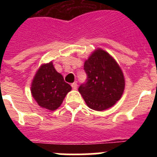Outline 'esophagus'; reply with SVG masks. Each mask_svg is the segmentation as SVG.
<instances>
[{
  "label": "esophagus",
  "mask_w": 157,
  "mask_h": 157,
  "mask_svg": "<svg viewBox=\"0 0 157 157\" xmlns=\"http://www.w3.org/2000/svg\"><path fill=\"white\" fill-rule=\"evenodd\" d=\"M71 87H72V89H73V90H77L78 84L76 82L72 83V84H71Z\"/></svg>",
  "instance_id": "obj_1"
}]
</instances>
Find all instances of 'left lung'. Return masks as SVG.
Segmentation results:
<instances>
[{"label":"left lung","mask_w":157,"mask_h":157,"mask_svg":"<svg viewBox=\"0 0 157 157\" xmlns=\"http://www.w3.org/2000/svg\"><path fill=\"white\" fill-rule=\"evenodd\" d=\"M87 82L78 88L87 106L101 112L120 100L125 89L121 67L109 52L97 48L84 63Z\"/></svg>","instance_id":"8db88e82"}]
</instances>
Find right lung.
Instances as JSON below:
<instances>
[{
  "label": "right lung",
  "mask_w": 157,
  "mask_h": 157,
  "mask_svg": "<svg viewBox=\"0 0 157 157\" xmlns=\"http://www.w3.org/2000/svg\"><path fill=\"white\" fill-rule=\"evenodd\" d=\"M71 90V86L56 71L52 61L40 66L32 80L30 89L37 105L50 111L57 109Z\"/></svg>",
  "instance_id": "right-lung-1"
}]
</instances>
